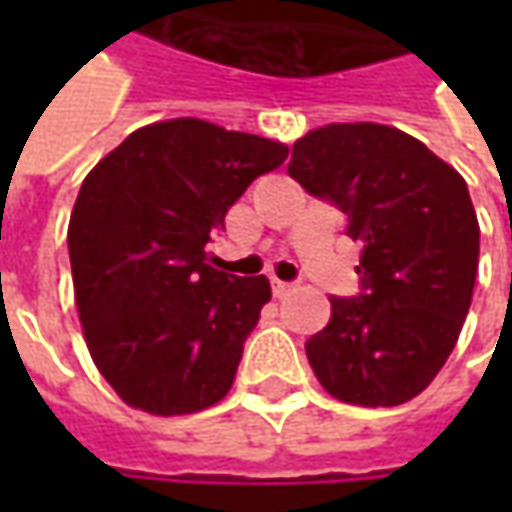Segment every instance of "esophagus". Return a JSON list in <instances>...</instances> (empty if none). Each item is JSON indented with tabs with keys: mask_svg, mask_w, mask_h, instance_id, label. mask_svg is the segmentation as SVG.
<instances>
[{
	"mask_svg": "<svg viewBox=\"0 0 512 512\" xmlns=\"http://www.w3.org/2000/svg\"><path fill=\"white\" fill-rule=\"evenodd\" d=\"M270 287H273V296H276V299H285L287 293L293 290V282H282V279H273V282H270Z\"/></svg>",
	"mask_w": 512,
	"mask_h": 512,
	"instance_id": "1",
	"label": "esophagus"
}]
</instances>
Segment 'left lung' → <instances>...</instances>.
Wrapping results in <instances>:
<instances>
[{"mask_svg": "<svg viewBox=\"0 0 512 512\" xmlns=\"http://www.w3.org/2000/svg\"><path fill=\"white\" fill-rule=\"evenodd\" d=\"M287 173L339 207L362 245L359 293L330 296V322L305 342L316 379L347 404L410 402L447 362L473 299L467 182L419 139L373 122L310 130Z\"/></svg>", "mask_w": 512, "mask_h": 512, "instance_id": "left-lung-1", "label": "left lung"}]
</instances>
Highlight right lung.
<instances>
[{"mask_svg":"<svg viewBox=\"0 0 512 512\" xmlns=\"http://www.w3.org/2000/svg\"><path fill=\"white\" fill-rule=\"evenodd\" d=\"M285 159L262 136L170 119L133 130L82 182L68 227L76 307L93 362L128 404L182 416L230 390L270 282L216 270L205 247Z\"/></svg>","mask_w":512,"mask_h":512,"instance_id":"add662e5","label":"right lung"}]
</instances>
